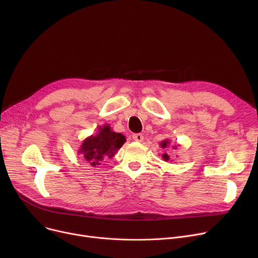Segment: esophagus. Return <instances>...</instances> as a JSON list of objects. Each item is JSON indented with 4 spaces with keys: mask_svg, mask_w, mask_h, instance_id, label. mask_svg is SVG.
<instances>
[{
    "mask_svg": "<svg viewBox=\"0 0 258 258\" xmlns=\"http://www.w3.org/2000/svg\"><path fill=\"white\" fill-rule=\"evenodd\" d=\"M133 139L135 141H137V142H142L143 141V135H141V134H134L133 135Z\"/></svg>",
    "mask_w": 258,
    "mask_h": 258,
    "instance_id": "34e87169",
    "label": "esophagus"
}]
</instances>
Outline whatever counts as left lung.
Segmentation results:
<instances>
[{
    "mask_svg": "<svg viewBox=\"0 0 258 258\" xmlns=\"http://www.w3.org/2000/svg\"><path fill=\"white\" fill-rule=\"evenodd\" d=\"M169 145H170V140H169V139H165V140H163V141H162V142L160 143V146H161L162 148H166V147H168ZM178 146H179L178 144H173L171 147L173 148V150H177ZM162 158H163V160H164V161H166V162H167V161H169V159H170V158H169V156H168L166 153L162 155Z\"/></svg>",
    "mask_w": 258,
    "mask_h": 258,
    "instance_id": "obj_1",
    "label": "left lung"
}]
</instances>
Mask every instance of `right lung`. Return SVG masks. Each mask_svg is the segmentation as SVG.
Masks as SVG:
<instances>
[{
	"instance_id": "add662e5",
	"label": "right lung",
	"mask_w": 258,
	"mask_h": 258,
	"mask_svg": "<svg viewBox=\"0 0 258 258\" xmlns=\"http://www.w3.org/2000/svg\"><path fill=\"white\" fill-rule=\"evenodd\" d=\"M125 141L123 135L113 132L110 124H103L98 126L96 135H91L83 141L77 153L96 167L104 159L113 158Z\"/></svg>"
}]
</instances>
